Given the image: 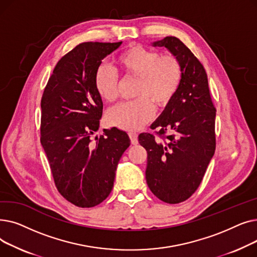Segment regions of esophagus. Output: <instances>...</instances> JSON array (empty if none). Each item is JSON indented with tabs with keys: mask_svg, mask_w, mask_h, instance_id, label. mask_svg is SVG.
Here are the masks:
<instances>
[{
	"mask_svg": "<svg viewBox=\"0 0 257 257\" xmlns=\"http://www.w3.org/2000/svg\"><path fill=\"white\" fill-rule=\"evenodd\" d=\"M138 137H139L138 133H136V132H129V138H130V141H131L132 145H137L139 143Z\"/></svg>",
	"mask_w": 257,
	"mask_h": 257,
	"instance_id": "esophagus-1",
	"label": "esophagus"
}]
</instances>
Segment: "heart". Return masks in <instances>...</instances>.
<instances>
[{
    "label": "heart",
    "mask_w": 257,
    "mask_h": 257,
    "mask_svg": "<svg viewBox=\"0 0 257 257\" xmlns=\"http://www.w3.org/2000/svg\"><path fill=\"white\" fill-rule=\"evenodd\" d=\"M116 65L121 76L137 79L134 97L138 99L116 105L107 113L108 123L119 129L138 130L153 118L155 108L167 106L178 91L183 70L173 54H161L143 46H131L117 56ZM94 87L100 98L108 103L117 98L118 79L107 65L94 74Z\"/></svg>",
    "instance_id": "obj_1"
}]
</instances>
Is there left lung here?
I'll use <instances>...</instances> for the list:
<instances>
[{
    "label": "left lung",
    "instance_id": "left-lung-1",
    "mask_svg": "<svg viewBox=\"0 0 257 257\" xmlns=\"http://www.w3.org/2000/svg\"><path fill=\"white\" fill-rule=\"evenodd\" d=\"M153 46L176 56L183 75L175 97L151 125L156 137L141 133L139 143L148 154V186L159 200L177 204L197 191L214 154L215 107L204 66L179 38L167 36Z\"/></svg>",
    "mask_w": 257,
    "mask_h": 257
}]
</instances>
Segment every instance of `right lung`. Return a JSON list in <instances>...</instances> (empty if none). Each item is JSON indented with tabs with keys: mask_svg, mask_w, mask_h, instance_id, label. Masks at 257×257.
<instances>
[{
	"mask_svg": "<svg viewBox=\"0 0 257 257\" xmlns=\"http://www.w3.org/2000/svg\"><path fill=\"white\" fill-rule=\"evenodd\" d=\"M121 45L82 43L54 67L40 107V143L59 194L72 204L89 208L109 196L118 161L130 146L125 131L99 129L103 102L94 87L102 60Z\"/></svg>",
	"mask_w": 257,
	"mask_h": 257,
	"instance_id": "right-lung-1",
	"label": "right lung"
}]
</instances>
